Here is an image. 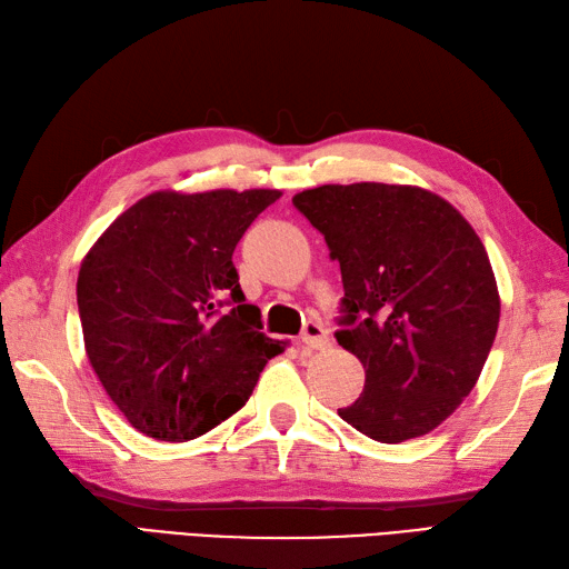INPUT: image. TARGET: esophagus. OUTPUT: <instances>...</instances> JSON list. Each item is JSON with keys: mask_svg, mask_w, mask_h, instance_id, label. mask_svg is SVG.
<instances>
[{"mask_svg": "<svg viewBox=\"0 0 569 569\" xmlns=\"http://www.w3.org/2000/svg\"><path fill=\"white\" fill-rule=\"evenodd\" d=\"M301 345H303V348H309V350L326 348V345H328V330L321 323L309 321L307 326H303V330H301Z\"/></svg>", "mask_w": 569, "mask_h": 569, "instance_id": "1", "label": "esophagus"}]
</instances>
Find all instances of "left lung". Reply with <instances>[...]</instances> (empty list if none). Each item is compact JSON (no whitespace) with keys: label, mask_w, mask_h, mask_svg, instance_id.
Listing matches in <instances>:
<instances>
[{"label":"left lung","mask_w":569,"mask_h":569,"mask_svg":"<svg viewBox=\"0 0 569 569\" xmlns=\"http://www.w3.org/2000/svg\"><path fill=\"white\" fill-rule=\"evenodd\" d=\"M292 202L340 262L336 340L367 373L338 415L381 445L432 432L473 391L500 323L478 233L415 186H321Z\"/></svg>","instance_id":"left-lung-1"}]
</instances>
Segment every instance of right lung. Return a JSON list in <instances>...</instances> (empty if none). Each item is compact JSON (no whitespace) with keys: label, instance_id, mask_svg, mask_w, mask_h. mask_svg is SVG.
<instances>
[{"label":"right lung","instance_id":"right-lung-1","mask_svg":"<svg viewBox=\"0 0 569 569\" xmlns=\"http://www.w3.org/2000/svg\"><path fill=\"white\" fill-rule=\"evenodd\" d=\"M280 190H159L134 202L81 260L87 357L142 435L188 441L251 398L284 345L246 303L233 248Z\"/></svg>","mask_w":569,"mask_h":569}]
</instances>
